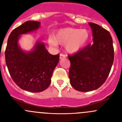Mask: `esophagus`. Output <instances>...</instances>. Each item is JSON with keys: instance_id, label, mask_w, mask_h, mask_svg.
<instances>
[{"instance_id": "1", "label": "esophagus", "mask_w": 122, "mask_h": 122, "mask_svg": "<svg viewBox=\"0 0 122 122\" xmlns=\"http://www.w3.org/2000/svg\"><path fill=\"white\" fill-rule=\"evenodd\" d=\"M64 58H66V55L63 54H60V59H62Z\"/></svg>"}]
</instances>
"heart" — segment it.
I'll list each match as a JSON object with an SVG mask.
<instances>
[{
  "instance_id": "b5f03b06",
  "label": "heart",
  "mask_w": 122,
  "mask_h": 122,
  "mask_svg": "<svg viewBox=\"0 0 122 122\" xmlns=\"http://www.w3.org/2000/svg\"><path fill=\"white\" fill-rule=\"evenodd\" d=\"M88 38L89 34L86 29L67 28L59 30L54 38H49L48 43L53 46H56L57 43L66 44L67 52L75 53L84 46Z\"/></svg>"
}]
</instances>
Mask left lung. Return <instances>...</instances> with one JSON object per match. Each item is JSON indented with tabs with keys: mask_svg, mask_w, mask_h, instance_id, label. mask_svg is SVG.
Wrapping results in <instances>:
<instances>
[{
	"mask_svg": "<svg viewBox=\"0 0 122 122\" xmlns=\"http://www.w3.org/2000/svg\"><path fill=\"white\" fill-rule=\"evenodd\" d=\"M88 24L93 32V44L68 56L70 84L82 92L95 90L102 86L109 76L114 61L113 39L109 32L96 23Z\"/></svg>",
	"mask_w": 122,
	"mask_h": 122,
	"instance_id": "1",
	"label": "left lung"
}]
</instances>
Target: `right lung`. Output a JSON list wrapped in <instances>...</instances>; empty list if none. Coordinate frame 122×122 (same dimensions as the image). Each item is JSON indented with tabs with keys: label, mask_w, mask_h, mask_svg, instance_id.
Instances as JSON below:
<instances>
[{
	"label": "right lung",
	"mask_w": 122,
	"mask_h": 122,
	"mask_svg": "<svg viewBox=\"0 0 122 122\" xmlns=\"http://www.w3.org/2000/svg\"><path fill=\"white\" fill-rule=\"evenodd\" d=\"M40 22L29 20L12 30L5 51L6 64L15 83L20 88L33 93L41 92L51 84L52 72L58 63L60 55H51L41 41L30 51L19 45L21 35L37 30Z\"/></svg>",
	"instance_id": "obj_1"
}]
</instances>
